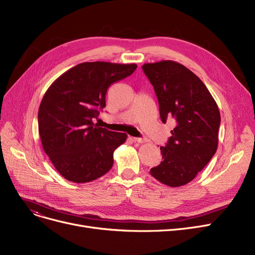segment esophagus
I'll return each mask as SVG.
<instances>
[{"instance_id": "34e87169", "label": "esophagus", "mask_w": 255, "mask_h": 255, "mask_svg": "<svg viewBox=\"0 0 255 255\" xmlns=\"http://www.w3.org/2000/svg\"><path fill=\"white\" fill-rule=\"evenodd\" d=\"M134 142H137V143H145L147 142V138L145 137H133Z\"/></svg>"}]
</instances>
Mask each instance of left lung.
<instances>
[{
    "mask_svg": "<svg viewBox=\"0 0 255 255\" xmlns=\"http://www.w3.org/2000/svg\"><path fill=\"white\" fill-rule=\"evenodd\" d=\"M143 70L154 88L162 122L175 121L166 146L159 148L163 161L150 174L167 186L186 185L218 149L219 107L200 78L180 63H148Z\"/></svg>",
    "mask_w": 255,
    "mask_h": 255,
    "instance_id": "8db88e82",
    "label": "left lung"
}]
</instances>
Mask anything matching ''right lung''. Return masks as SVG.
<instances>
[{"label":"right lung","instance_id":"obj_1","mask_svg":"<svg viewBox=\"0 0 255 255\" xmlns=\"http://www.w3.org/2000/svg\"><path fill=\"white\" fill-rule=\"evenodd\" d=\"M135 64L85 62L63 73L45 92L39 108V133L45 153L59 173L73 183H88L106 174L113 152L126 133L94 124L106 106L111 84L125 79Z\"/></svg>","mask_w":255,"mask_h":255}]
</instances>
